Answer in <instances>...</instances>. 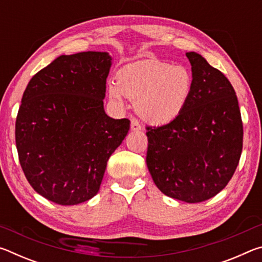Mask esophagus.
<instances>
[{
  "label": "esophagus",
  "instance_id": "esophagus-1",
  "mask_svg": "<svg viewBox=\"0 0 262 262\" xmlns=\"http://www.w3.org/2000/svg\"><path fill=\"white\" fill-rule=\"evenodd\" d=\"M130 128H132V130H134V132H139V130H141V123L136 120V119H134L133 118L132 120H130Z\"/></svg>",
  "mask_w": 262,
  "mask_h": 262
}]
</instances>
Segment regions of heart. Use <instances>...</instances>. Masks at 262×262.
<instances>
[{"label": "heart", "instance_id": "obj_1", "mask_svg": "<svg viewBox=\"0 0 262 262\" xmlns=\"http://www.w3.org/2000/svg\"><path fill=\"white\" fill-rule=\"evenodd\" d=\"M118 83L110 82V99L123 107V97L136 103L142 119L164 125L183 112L192 95L193 75L185 66L158 60H142L119 70Z\"/></svg>", "mask_w": 262, "mask_h": 262}]
</instances>
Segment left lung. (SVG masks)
Wrapping results in <instances>:
<instances>
[{
	"label": "left lung",
	"instance_id": "left-lung-1",
	"mask_svg": "<svg viewBox=\"0 0 262 262\" xmlns=\"http://www.w3.org/2000/svg\"><path fill=\"white\" fill-rule=\"evenodd\" d=\"M192 95L178 117L147 126V165L167 196L198 203L220 193L231 180L243 150V121L229 79L195 52Z\"/></svg>",
	"mask_w": 262,
	"mask_h": 262
}]
</instances>
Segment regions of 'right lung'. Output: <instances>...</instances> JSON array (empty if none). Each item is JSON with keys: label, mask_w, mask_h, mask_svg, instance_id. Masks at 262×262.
Here are the masks:
<instances>
[{"label": "right lung", "mask_w": 262, "mask_h": 262, "mask_svg": "<svg viewBox=\"0 0 262 262\" xmlns=\"http://www.w3.org/2000/svg\"><path fill=\"white\" fill-rule=\"evenodd\" d=\"M111 56L61 55L26 86L16 119V147L32 188L61 206L98 193L105 168L129 130L104 111Z\"/></svg>", "instance_id": "right-lung-1"}]
</instances>
